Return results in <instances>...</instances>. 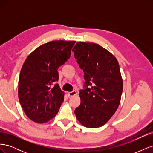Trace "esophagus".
<instances>
[{"label": "esophagus", "instance_id": "1", "mask_svg": "<svg viewBox=\"0 0 153 153\" xmlns=\"http://www.w3.org/2000/svg\"><path fill=\"white\" fill-rule=\"evenodd\" d=\"M76 91H73L71 92H68V96H70V97H73V96H75L76 95Z\"/></svg>", "mask_w": 153, "mask_h": 153}]
</instances>
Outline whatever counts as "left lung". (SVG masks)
Segmentation results:
<instances>
[{
  "mask_svg": "<svg viewBox=\"0 0 153 153\" xmlns=\"http://www.w3.org/2000/svg\"><path fill=\"white\" fill-rule=\"evenodd\" d=\"M72 51L84 73L86 87L80 91L76 119L85 127H101L112 117L121 101L123 82L118 61L109 51L93 43H76Z\"/></svg>",
  "mask_w": 153,
  "mask_h": 153,
  "instance_id": "8db88e82",
  "label": "left lung"
}]
</instances>
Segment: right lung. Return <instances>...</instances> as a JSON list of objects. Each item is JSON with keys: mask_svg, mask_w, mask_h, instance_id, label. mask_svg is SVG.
Returning <instances> with one entry per match:
<instances>
[{"mask_svg": "<svg viewBox=\"0 0 153 153\" xmlns=\"http://www.w3.org/2000/svg\"><path fill=\"white\" fill-rule=\"evenodd\" d=\"M75 41H52L30 53L23 64L18 80V98L32 121L44 123L53 119L64 98L58 84V68L70 57Z\"/></svg>", "mask_w": 153, "mask_h": 153, "instance_id": "right-lung-1", "label": "right lung"}]
</instances>
